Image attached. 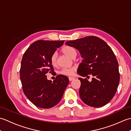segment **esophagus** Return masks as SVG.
Here are the masks:
<instances>
[{
  "label": "esophagus",
  "mask_w": 131,
  "mask_h": 131,
  "mask_svg": "<svg viewBox=\"0 0 131 131\" xmlns=\"http://www.w3.org/2000/svg\"><path fill=\"white\" fill-rule=\"evenodd\" d=\"M69 79L70 81H73V80H74L75 79V78L74 77H69Z\"/></svg>",
  "instance_id": "34e87169"
}]
</instances>
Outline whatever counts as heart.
<instances>
[{
    "label": "heart",
    "mask_w": 131,
    "mask_h": 131,
    "mask_svg": "<svg viewBox=\"0 0 131 131\" xmlns=\"http://www.w3.org/2000/svg\"><path fill=\"white\" fill-rule=\"evenodd\" d=\"M62 52L64 54L68 55V56L72 58H74L77 54V50L74 48L70 46H65L62 49ZM57 55L56 53H53L50 58V61L53 66H56L57 65ZM75 71V68H65L61 70L60 73L61 75L66 76L73 75Z\"/></svg>",
    "instance_id": "b5f03b06"
}]
</instances>
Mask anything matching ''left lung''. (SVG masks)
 Instances as JSON below:
<instances>
[{
	"mask_svg": "<svg viewBox=\"0 0 131 131\" xmlns=\"http://www.w3.org/2000/svg\"><path fill=\"white\" fill-rule=\"evenodd\" d=\"M66 44L78 50L83 58L78 74L93 77L91 82L79 78L80 99L92 107L106 105L114 96L120 80L118 62L112 49L104 40L94 36L68 41Z\"/></svg>",
	"mask_w": 131,
	"mask_h": 131,
	"instance_id": "obj_1",
	"label": "left lung"
}]
</instances>
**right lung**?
<instances>
[{"mask_svg": "<svg viewBox=\"0 0 131 131\" xmlns=\"http://www.w3.org/2000/svg\"><path fill=\"white\" fill-rule=\"evenodd\" d=\"M64 40H38L32 43L22 58L20 79L26 96L36 106L49 108L58 104L69 84L68 78L58 75L53 82L46 74L54 73L51 55Z\"/></svg>", "mask_w": 131, "mask_h": 131, "instance_id": "obj_1", "label": "right lung"}]
</instances>
